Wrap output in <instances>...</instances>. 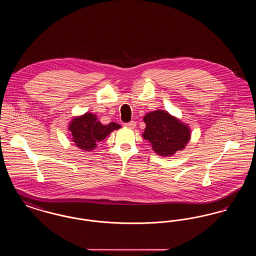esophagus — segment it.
<instances>
[{
    "label": "esophagus",
    "instance_id": "esophagus-1",
    "mask_svg": "<svg viewBox=\"0 0 256 256\" xmlns=\"http://www.w3.org/2000/svg\"><path fill=\"white\" fill-rule=\"evenodd\" d=\"M135 126H136V122H134V121H132V122H126V124H124V126L128 128H134Z\"/></svg>",
    "mask_w": 256,
    "mask_h": 256
}]
</instances>
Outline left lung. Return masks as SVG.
Listing matches in <instances>:
<instances>
[{
  "mask_svg": "<svg viewBox=\"0 0 256 256\" xmlns=\"http://www.w3.org/2000/svg\"><path fill=\"white\" fill-rule=\"evenodd\" d=\"M146 128L143 134L152 150L161 156H172L182 150L190 140V128L167 111L156 110L144 117Z\"/></svg>",
  "mask_w": 256,
  "mask_h": 256,
  "instance_id": "1",
  "label": "left lung"
}]
</instances>
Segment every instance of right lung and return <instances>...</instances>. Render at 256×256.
I'll list each match as a JSON object with an SVG mask.
<instances>
[{"label": "right lung", "mask_w": 256, "mask_h": 256, "mask_svg": "<svg viewBox=\"0 0 256 256\" xmlns=\"http://www.w3.org/2000/svg\"><path fill=\"white\" fill-rule=\"evenodd\" d=\"M120 128L121 126L117 122L102 124L98 121L96 115L88 112L74 118L69 124V130L72 134L74 143L78 148L86 152L96 148L98 142H100L110 132Z\"/></svg>", "instance_id": "obj_1"}]
</instances>
